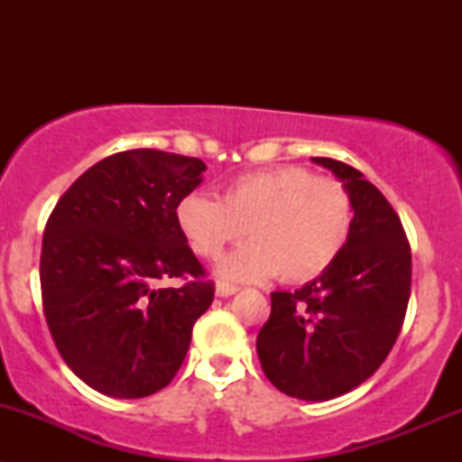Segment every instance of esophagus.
Here are the masks:
<instances>
[{
	"mask_svg": "<svg viewBox=\"0 0 462 462\" xmlns=\"http://www.w3.org/2000/svg\"><path fill=\"white\" fill-rule=\"evenodd\" d=\"M217 295H219V298H230V295H235L236 291H238V286H235V284H227V282H217Z\"/></svg>",
	"mask_w": 462,
	"mask_h": 462,
	"instance_id": "34e87169",
	"label": "esophagus"
}]
</instances>
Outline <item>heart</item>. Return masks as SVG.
I'll use <instances>...</instances> for the list:
<instances>
[{
	"label": "heart",
	"instance_id": "1",
	"mask_svg": "<svg viewBox=\"0 0 462 462\" xmlns=\"http://www.w3.org/2000/svg\"><path fill=\"white\" fill-rule=\"evenodd\" d=\"M178 226L201 258H217L249 232L254 243L227 254L219 273L232 280L301 284L319 278L346 249L354 201L337 178L306 167H278L238 176L221 199L189 193L180 199Z\"/></svg>",
	"mask_w": 462,
	"mask_h": 462
}]
</instances>
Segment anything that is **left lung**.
Wrapping results in <instances>:
<instances>
[{
  "mask_svg": "<svg viewBox=\"0 0 462 462\" xmlns=\"http://www.w3.org/2000/svg\"><path fill=\"white\" fill-rule=\"evenodd\" d=\"M312 161L352 195V235L326 273L293 293H272L256 349L275 389L326 402L363 384L389 356L406 317L412 269L411 243L389 199L358 169Z\"/></svg>",
  "mask_w": 462,
  "mask_h": 462,
  "instance_id": "8db88e82",
  "label": "left lung"
}]
</instances>
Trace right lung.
<instances>
[{"label":"right lung","mask_w":462,"mask_h":462,"mask_svg":"<svg viewBox=\"0 0 462 462\" xmlns=\"http://www.w3.org/2000/svg\"><path fill=\"white\" fill-rule=\"evenodd\" d=\"M199 158L113 153L79 176L47 219L43 312L58 352L91 389L147 397L173 380L215 284L180 230V199L201 182ZM184 279L162 290L161 279Z\"/></svg>","instance_id":"right-lung-1"}]
</instances>
